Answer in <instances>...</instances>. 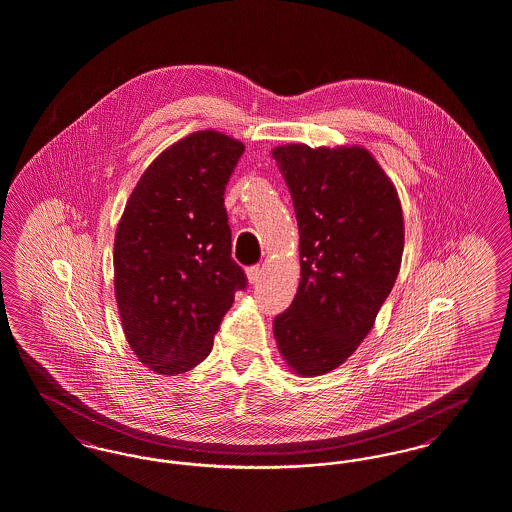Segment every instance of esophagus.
<instances>
[{"label": "esophagus", "mask_w": 512, "mask_h": 512, "mask_svg": "<svg viewBox=\"0 0 512 512\" xmlns=\"http://www.w3.org/2000/svg\"><path fill=\"white\" fill-rule=\"evenodd\" d=\"M247 278H249V282L255 286V284H259L263 278H265V270H263V266L253 265L247 268Z\"/></svg>", "instance_id": "obj_1"}]
</instances>
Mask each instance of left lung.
<instances>
[{
  "label": "left lung",
  "instance_id": "obj_1",
  "mask_svg": "<svg viewBox=\"0 0 512 512\" xmlns=\"http://www.w3.org/2000/svg\"><path fill=\"white\" fill-rule=\"evenodd\" d=\"M272 158L301 238V282L274 337L295 373L322 375L366 339L389 297L404 251L402 205L366 148L286 144Z\"/></svg>",
  "mask_w": 512,
  "mask_h": 512
}]
</instances>
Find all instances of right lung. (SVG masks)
I'll list each match as a JSON object with an SVG mask.
<instances>
[{
    "instance_id": "1",
    "label": "right lung",
    "mask_w": 512,
    "mask_h": 512,
    "mask_svg": "<svg viewBox=\"0 0 512 512\" xmlns=\"http://www.w3.org/2000/svg\"><path fill=\"white\" fill-rule=\"evenodd\" d=\"M246 146L198 131L169 146L135 186L114 242V287L129 347L177 375L204 362L246 289L232 259L225 190Z\"/></svg>"
}]
</instances>
